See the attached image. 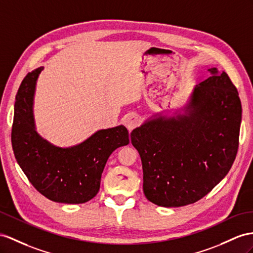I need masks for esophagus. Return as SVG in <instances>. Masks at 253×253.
Instances as JSON below:
<instances>
[{
    "label": "esophagus",
    "instance_id": "esophagus-1",
    "mask_svg": "<svg viewBox=\"0 0 253 253\" xmlns=\"http://www.w3.org/2000/svg\"><path fill=\"white\" fill-rule=\"evenodd\" d=\"M139 123H140V120L137 115L131 114L125 119V126L127 127L129 131H131L133 128L137 127L139 125Z\"/></svg>",
    "mask_w": 253,
    "mask_h": 253
}]
</instances>
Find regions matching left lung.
<instances>
[{"instance_id":"8db88e82","label":"left lung","mask_w":253,"mask_h":253,"mask_svg":"<svg viewBox=\"0 0 253 253\" xmlns=\"http://www.w3.org/2000/svg\"><path fill=\"white\" fill-rule=\"evenodd\" d=\"M209 70L211 76L194 86L183 108L172 116L155 113L130 134L142 161L144 194L158 206L197 202L235 160L241 99L226 73Z\"/></svg>"}]
</instances>
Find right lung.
<instances>
[{"label": "right lung", "mask_w": 253, "mask_h": 253, "mask_svg": "<svg viewBox=\"0 0 253 253\" xmlns=\"http://www.w3.org/2000/svg\"><path fill=\"white\" fill-rule=\"evenodd\" d=\"M43 67L29 73L18 89L11 130L18 165L37 191L57 203L81 204L100 188L107 160L116 148L129 143L125 126L100 129L79 144L56 146L36 131L34 96Z\"/></svg>", "instance_id": "add662e5"}]
</instances>
